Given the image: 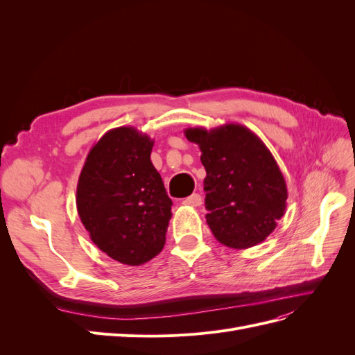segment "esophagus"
<instances>
[{"instance_id": "obj_1", "label": "esophagus", "mask_w": 355, "mask_h": 355, "mask_svg": "<svg viewBox=\"0 0 355 355\" xmlns=\"http://www.w3.org/2000/svg\"><path fill=\"white\" fill-rule=\"evenodd\" d=\"M201 202H202V198L200 194H192L182 201V204H185V206H191V207H198V206H201Z\"/></svg>"}]
</instances>
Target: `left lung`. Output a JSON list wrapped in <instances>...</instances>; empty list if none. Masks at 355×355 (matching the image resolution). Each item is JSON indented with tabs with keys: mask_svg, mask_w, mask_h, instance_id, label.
Returning a JSON list of instances; mask_svg holds the SVG:
<instances>
[{
	"mask_svg": "<svg viewBox=\"0 0 355 355\" xmlns=\"http://www.w3.org/2000/svg\"><path fill=\"white\" fill-rule=\"evenodd\" d=\"M185 136L201 151L206 219L214 239L231 249L266 240L287 206L286 180L270 149L250 128L234 123L211 130L191 127Z\"/></svg>",
	"mask_w": 355,
	"mask_h": 355,
	"instance_id": "8db88e82",
	"label": "left lung"
}]
</instances>
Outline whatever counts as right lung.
<instances>
[{"label":"right lung","mask_w":355,"mask_h":355,"mask_svg":"<svg viewBox=\"0 0 355 355\" xmlns=\"http://www.w3.org/2000/svg\"><path fill=\"white\" fill-rule=\"evenodd\" d=\"M154 141L135 127L106 132L85 158L77 210L92 241L114 261L137 266L166 243L171 200L151 161Z\"/></svg>","instance_id":"add662e5"}]
</instances>
